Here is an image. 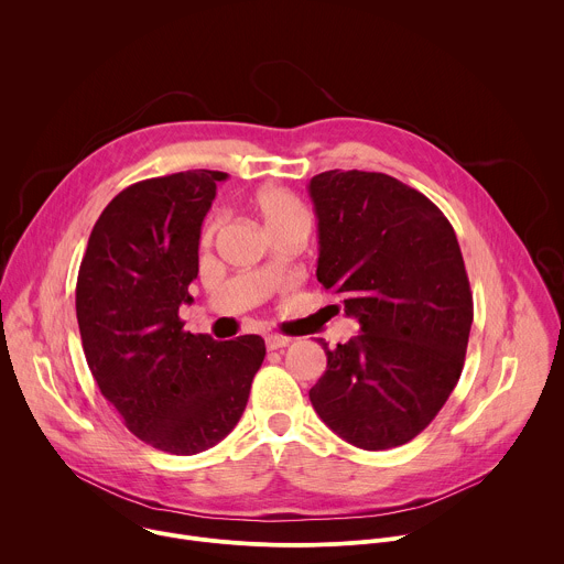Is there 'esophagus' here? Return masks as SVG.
<instances>
[{"instance_id":"1","label":"esophagus","mask_w":564,"mask_h":564,"mask_svg":"<svg viewBox=\"0 0 564 564\" xmlns=\"http://www.w3.org/2000/svg\"><path fill=\"white\" fill-rule=\"evenodd\" d=\"M290 344L288 337H281V335H268L265 337V346L268 350H279V348H285Z\"/></svg>"}]
</instances>
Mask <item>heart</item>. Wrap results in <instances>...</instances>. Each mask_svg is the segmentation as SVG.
<instances>
[{
    "label": "heart",
    "instance_id": "b5f03b06",
    "mask_svg": "<svg viewBox=\"0 0 564 564\" xmlns=\"http://www.w3.org/2000/svg\"><path fill=\"white\" fill-rule=\"evenodd\" d=\"M254 207L272 236H276L281 231H290V229L310 231L312 218H310L307 207L303 205V200L299 196H294L292 192H288L283 187H265V189L257 192ZM220 223H223V216H216L207 223V227L203 229L205 246L212 243Z\"/></svg>",
    "mask_w": 564,
    "mask_h": 564
}]
</instances>
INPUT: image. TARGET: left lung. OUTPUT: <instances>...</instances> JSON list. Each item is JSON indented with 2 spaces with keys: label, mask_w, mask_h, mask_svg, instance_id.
Wrapping results in <instances>:
<instances>
[{
  "label": "left lung",
  "mask_w": 564,
  "mask_h": 564,
  "mask_svg": "<svg viewBox=\"0 0 564 564\" xmlns=\"http://www.w3.org/2000/svg\"><path fill=\"white\" fill-rule=\"evenodd\" d=\"M310 198L316 279L361 326L333 350L318 341L328 368L310 401L357 448L401 446L435 420L464 368L473 294L457 236L435 203L386 174L324 172Z\"/></svg>",
  "instance_id": "1"
}]
</instances>
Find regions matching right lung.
Listing matches in <instances>:
<instances>
[{"label": "right lung", "instance_id": "add662e5", "mask_svg": "<svg viewBox=\"0 0 564 564\" xmlns=\"http://www.w3.org/2000/svg\"><path fill=\"white\" fill-rule=\"evenodd\" d=\"M225 178L192 170L122 189L77 272V326L100 392L138 440L172 455L229 435L265 357L259 335L214 341L187 333L178 316L192 303L200 225Z\"/></svg>", "mask_w": 564, "mask_h": 564}]
</instances>
